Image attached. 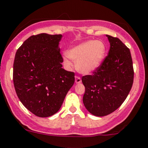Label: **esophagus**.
Instances as JSON below:
<instances>
[{
  "mask_svg": "<svg viewBox=\"0 0 148 148\" xmlns=\"http://www.w3.org/2000/svg\"><path fill=\"white\" fill-rule=\"evenodd\" d=\"M75 82L77 84H79L82 82V79L80 77H75Z\"/></svg>",
  "mask_w": 148,
  "mask_h": 148,
  "instance_id": "34e87169",
  "label": "esophagus"
}]
</instances>
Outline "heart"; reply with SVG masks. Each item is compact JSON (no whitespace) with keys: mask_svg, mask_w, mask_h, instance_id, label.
<instances>
[{"mask_svg":"<svg viewBox=\"0 0 148 148\" xmlns=\"http://www.w3.org/2000/svg\"><path fill=\"white\" fill-rule=\"evenodd\" d=\"M107 47L101 40H89L74 46L66 51L64 63L68 68L72 67L70 59L75 62L77 69L83 74H89L95 71L105 57Z\"/></svg>","mask_w":148,"mask_h":148,"instance_id":"b5f03b06","label":"heart"}]
</instances>
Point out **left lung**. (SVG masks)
I'll return each instance as SVG.
<instances>
[{"label":"left lung","mask_w":148,"mask_h":148,"mask_svg":"<svg viewBox=\"0 0 148 148\" xmlns=\"http://www.w3.org/2000/svg\"><path fill=\"white\" fill-rule=\"evenodd\" d=\"M108 55L92 75L82 77L83 103L89 112L104 117L115 111L126 99L133 83L134 71L130 49L118 38L106 35Z\"/></svg>","instance_id":"1"}]
</instances>
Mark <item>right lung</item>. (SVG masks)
<instances>
[{
  "instance_id": "add662e5",
  "label": "right lung",
  "mask_w": 148,
  "mask_h": 148,
  "mask_svg": "<svg viewBox=\"0 0 148 148\" xmlns=\"http://www.w3.org/2000/svg\"><path fill=\"white\" fill-rule=\"evenodd\" d=\"M62 38L61 34L31 36L15 56V90L24 107L39 117L56 114L74 83V73L62 68Z\"/></svg>"
}]
</instances>
